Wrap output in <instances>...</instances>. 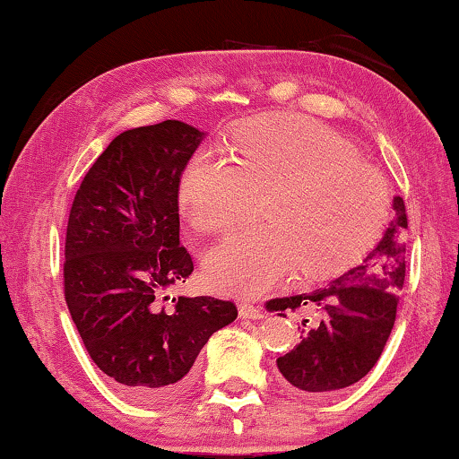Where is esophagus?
<instances>
[{"instance_id": "1", "label": "esophagus", "mask_w": 459, "mask_h": 459, "mask_svg": "<svg viewBox=\"0 0 459 459\" xmlns=\"http://www.w3.org/2000/svg\"><path fill=\"white\" fill-rule=\"evenodd\" d=\"M239 312V318H248V320H258V318H264V312L256 306H252V303H239L238 307Z\"/></svg>"}]
</instances>
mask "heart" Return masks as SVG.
<instances>
[{
	"label": "heart",
	"instance_id": "heart-1",
	"mask_svg": "<svg viewBox=\"0 0 459 459\" xmlns=\"http://www.w3.org/2000/svg\"><path fill=\"white\" fill-rule=\"evenodd\" d=\"M264 196V228L225 238L207 254L215 291L252 298L298 271L320 281L368 254L390 217L382 174L347 139L303 117L254 118L236 129L230 158L196 150L182 168L178 201L188 223L221 234Z\"/></svg>",
	"mask_w": 459,
	"mask_h": 459
}]
</instances>
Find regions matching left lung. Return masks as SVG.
Masks as SVG:
<instances>
[{
    "label": "left lung",
    "mask_w": 459,
    "mask_h": 459,
    "mask_svg": "<svg viewBox=\"0 0 459 459\" xmlns=\"http://www.w3.org/2000/svg\"><path fill=\"white\" fill-rule=\"evenodd\" d=\"M384 238L357 266L307 293L266 301L269 312H307L301 341L277 359L285 384L303 396H324L368 376L396 322L406 277L408 215L402 196Z\"/></svg>",
    "instance_id": "1"
}]
</instances>
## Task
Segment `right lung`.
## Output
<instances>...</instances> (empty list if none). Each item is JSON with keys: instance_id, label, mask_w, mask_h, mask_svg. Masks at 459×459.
Masks as SVG:
<instances>
[{"instance_id": "add662e5", "label": "right lung", "mask_w": 459, "mask_h": 459, "mask_svg": "<svg viewBox=\"0 0 459 459\" xmlns=\"http://www.w3.org/2000/svg\"><path fill=\"white\" fill-rule=\"evenodd\" d=\"M205 133L180 121L125 131L77 188L63 291L83 347L137 402L185 390L209 336L236 320L234 301H168L195 264L180 244L178 180Z\"/></svg>"}]
</instances>
